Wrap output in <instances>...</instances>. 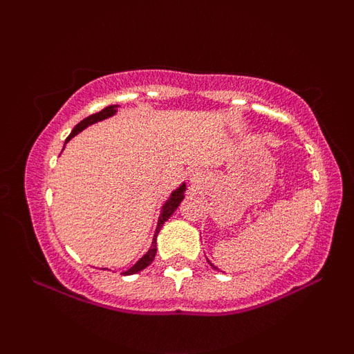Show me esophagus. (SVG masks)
Instances as JSON below:
<instances>
[{
    "label": "esophagus",
    "instance_id": "34e87169",
    "mask_svg": "<svg viewBox=\"0 0 354 354\" xmlns=\"http://www.w3.org/2000/svg\"><path fill=\"white\" fill-rule=\"evenodd\" d=\"M189 178H191V183H200L203 180V171L201 169H193L189 174Z\"/></svg>",
    "mask_w": 354,
    "mask_h": 354
}]
</instances>
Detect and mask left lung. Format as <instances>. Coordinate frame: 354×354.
I'll return each instance as SVG.
<instances>
[{"label": "left lung", "instance_id": "obj_1", "mask_svg": "<svg viewBox=\"0 0 354 354\" xmlns=\"http://www.w3.org/2000/svg\"><path fill=\"white\" fill-rule=\"evenodd\" d=\"M208 263H209V265H211V268H213V270H218V268H216V266H214V265H213V263H211V261H208Z\"/></svg>", "mask_w": 354, "mask_h": 354}]
</instances>
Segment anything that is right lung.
<instances>
[{
  "label": "right lung",
  "instance_id": "obj_1",
  "mask_svg": "<svg viewBox=\"0 0 354 354\" xmlns=\"http://www.w3.org/2000/svg\"><path fill=\"white\" fill-rule=\"evenodd\" d=\"M118 108H120V106H118V104H111V106H106L104 109H101L100 113H95V115H89L88 118H84L83 121H80V123L76 124L75 128H73L71 135L66 138V143L71 140L73 136H76V135H78V133L83 131L84 128H88V126H91V124L98 123V121L108 120V118L115 116L116 113H118ZM185 191H186V183H181V185L178 186V188L174 189L171 194H169L168 200L165 201L163 206H161V213H160V218H158V225H156V230H154V236H153V241H151V246H149V250L146 251V253L141 256L140 259H138L135 265L129 268V270L123 271V273H121V274H126V276H128V274H136V273H140V271H143L145 268H148L149 265H151L154 256H156V238H158V233H160L161 228H163V225H165L166 221H168L169 216H171L174 211H176L178 206H180V203L185 200ZM104 270H106V268H104Z\"/></svg>",
  "mask_w": 354,
  "mask_h": 354
}]
</instances>
